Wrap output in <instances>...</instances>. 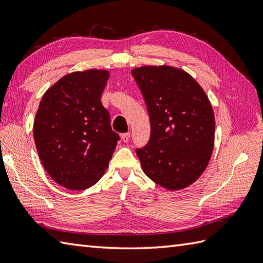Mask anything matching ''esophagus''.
Instances as JSON below:
<instances>
[{
	"mask_svg": "<svg viewBox=\"0 0 263 263\" xmlns=\"http://www.w3.org/2000/svg\"><path fill=\"white\" fill-rule=\"evenodd\" d=\"M121 139L123 142H127L128 140H130V133H123V135L121 136Z\"/></svg>",
	"mask_w": 263,
	"mask_h": 263,
	"instance_id": "esophagus-1",
	"label": "esophagus"
}]
</instances>
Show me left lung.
Segmentation results:
<instances>
[{
	"label": "left lung",
	"instance_id": "1",
	"mask_svg": "<svg viewBox=\"0 0 263 263\" xmlns=\"http://www.w3.org/2000/svg\"><path fill=\"white\" fill-rule=\"evenodd\" d=\"M149 113L152 135L137 149L150 180L171 191L191 185L204 172L215 142L210 100L192 76L170 65L131 71Z\"/></svg>",
	"mask_w": 263,
	"mask_h": 263
}]
</instances>
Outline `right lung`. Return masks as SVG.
Wrapping results in <instances>:
<instances>
[{"mask_svg": "<svg viewBox=\"0 0 263 263\" xmlns=\"http://www.w3.org/2000/svg\"><path fill=\"white\" fill-rule=\"evenodd\" d=\"M108 78L102 69L66 74L47 89L36 113L39 159L55 182L72 191L100 180L120 139L100 102Z\"/></svg>", "mask_w": 263, "mask_h": 263, "instance_id": "add662e5", "label": "right lung"}]
</instances>
